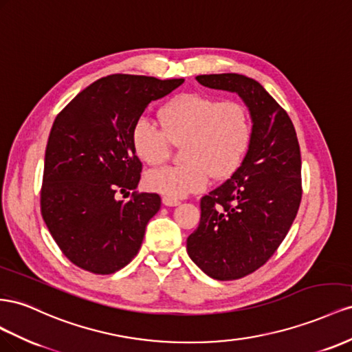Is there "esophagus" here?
Listing matches in <instances>:
<instances>
[{"mask_svg":"<svg viewBox=\"0 0 352 352\" xmlns=\"http://www.w3.org/2000/svg\"><path fill=\"white\" fill-rule=\"evenodd\" d=\"M162 202H164V205H165V206H177V205L182 204V202H179L178 199H175V197H169V196H164Z\"/></svg>","mask_w":352,"mask_h":352,"instance_id":"obj_1","label":"esophagus"}]
</instances>
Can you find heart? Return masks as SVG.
Masks as SVG:
<instances>
[{
    "instance_id": "b5f03b06",
    "label": "heart",
    "mask_w": 352,
    "mask_h": 352,
    "mask_svg": "<svg viewBox=\"0 0 352 352\" xmlns=\"http://www.w3.org/2000/svg\"><path fill=\"white\" fill-rule=\"evenodd\" d=\"M160 126L138 119L133 128V146L147 165H160L173 144H182L183 164L148 170L146 186L169 197H183L204 188L212 175L232 177L242 165L252 138L248 109L234 100L200 93L170 98L159 110Z\"/></svg>"
}]
</instances>
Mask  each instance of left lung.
<instances>
[{"instance_id":"left-lung-1","label":"left lung","mask_w":352,"mask_h":352,"mask_svg":"<svg viewBox=\"0 0 352 352\" xmlns=\"http://www.w3.org/2000/svg\"><path fill=\"white\" fill-rule=\"evenodd\" d=\"M196 79L237 93L254 122L242 165L200 199V223L187 239V254L205 274L236 280L263 267L294 223L302 199L300 150L286 110L255 79L237 74Z\"/></svg>"}]
</instances>
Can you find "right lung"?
Listing matches in <instances>:
<instances>
[{
  "label": "right lung",
  "instance_id": "add662e5",
  "mask_svg": "<svg viewBox=\"0 0 352 352\" xmlns=\"http://www.w3.org/2000/svg\"><path fill=\"white\" fill-rule=\"evenodd\" d=\"M184 82L109 75L82 89L54 120L45 148L41 214L54 242L76 267L112 274L131 263L157 193L135 188L143 165L133 128L146 107ZM133 190L128 201L119 199Z\"/></svg>",
  "mask_w": 352,
  "mask_h": 352
}]
</instances>
